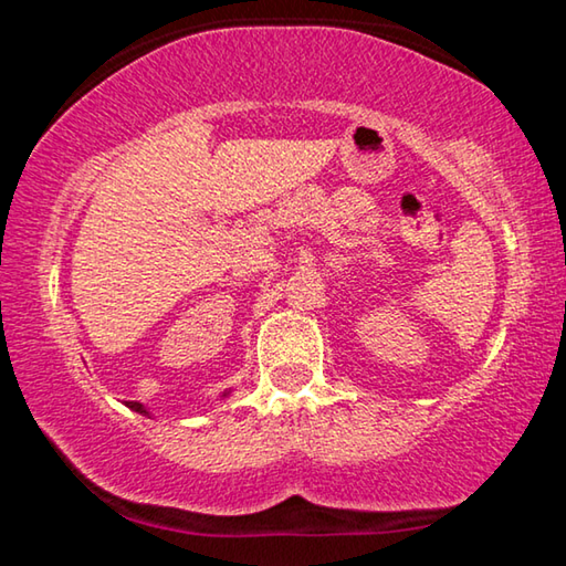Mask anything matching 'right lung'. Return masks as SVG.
I'll use <instances>...</instances> for the list:
<instances>
[{
    "label": "right lung",
    "mask_w": 566,
    "mask_h": 566,
    "mask_svg": "<svg viewBox=\"0 0 566 566\" xmlns=\"http://www.w3.org/2000/svg\"><path fill=\"white\" fill-rule=\"evenodd\" d=\"M127 407L134 409V411H139V415H147L149 417V411L145 409V405H139V401H127Z\"/></svg>",
    "instance_id": "right-lung-1"
}]
</instances>
